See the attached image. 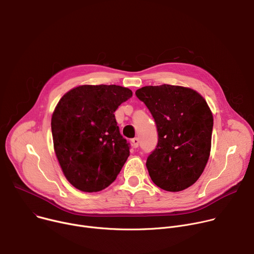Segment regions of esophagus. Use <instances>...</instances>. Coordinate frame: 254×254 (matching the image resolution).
Returning a JSON list of instances; mask_svg holds the SVG:
<instances>
[{
  "mask_svg": "<svg viewBox=\"0 0 254 254\" xmlns=\"http://www.w3.org/2000/svg\"><path fill=\"white\" fill-rule=\"evenodd\" d=\"M131 143H132L133 148H137L138 147V143H139V139L137 137H134V138L131 139Z\"/></svg>",
  "mask_w": 254,
  "mask_h": 254,
  "instance_id": "1",
  "label": "esophagus"
}]
</instances>
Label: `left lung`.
Wrapping results in <instances>:
<instances>
[{"instance_id":"left-lung-1","label":"left lung","mask_w":254,"mask_h":254,"mask_svg":"<svg viewBox=\"0 0 254 254\" xmlns=\"http://www.w3.org/2000/svg\"><path fill=\"white\" fill-rule=\"evenodd\" d=\"M135 95L147 105L158 129V144L147 159L153 182L169 192L183 191L202 175L211 151L213 116L197 91L163 84Z\"/></svg>"}]
</instances>
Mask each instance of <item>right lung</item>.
I'll return each mask as SVG.
<instances>
[{"label": "right lung", "instance_id": "1", "mask_svg": "<svg viewBox=\"0 0 254 254\" xmlns=\"http://www.w3.org/2000/svg\"><path fill=\"white\" fill-rule=\"evenodd\" d=\"M132 92L120 85H80L66 92L51 119L54 151L68 182L98 192L117 179L129 156L115 112Z\"/></svg>", "mask_w": 254, "mask_h": 254}]
</instances>
